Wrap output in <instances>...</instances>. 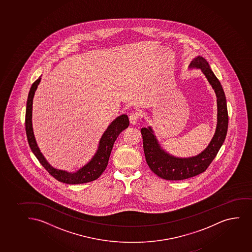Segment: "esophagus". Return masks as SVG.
<instances>
[{"label":"esophagus","mask_w":252,"mask_h":252,"mask_svg":"<svg viewBox=\"0 0 252 252\" xmlns=\"http://www.w3.org/2000/svg\"><path fill=\"white\" fill-rule=\"evenodd\" d=\"M129 122L132 125H135L138 122V114L136 113H131L129 116Z\"/></svg>","instance_id":"1"}]
</instances>
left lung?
Instances as JSON below:
<instances>
[{"instance_id": "obj_1", "label": "left lung", "mask_w": 252, "mask_h": 252, "mask_svg": "<svg viewBox=\"0 0 252 252\" xmlns=\"http://www.w3.org/2000/svg\"><path fill=\"white\" fill-rule=\"evenodd\" d=\"M200 69L208 79L217 96V127L214 137L204 151L195 157L180 158L168 153L159 145L151 126L142 127L145 159L151 171L162 179L179 181L203 173L211 164L223 145L228 130V110L225 94L208 61L202 56L191 61L189 69Z\"/></svg>"}]
</instances>
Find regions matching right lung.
Listing matches in <instances>:
<instances>
[{
  "mask_svg": "<svg viewBox=\"0 0 252 252\" xmlns=\"http://www.w3.org/2000/svg\"><path fill=\"white\" fill-rule=\"evenodd\" d=\"M41 76L38 80L32 83V87L29 91L28 101H27L26 117H25V127H26L27 138L29 141V146L32 150V153L37 157L41 165L46 169L51 176L55 177L61 183L67 184H81L93 182L97 179L107 167L110 154L113 150L114 142L122 131L126 129L129 125V120L126 114L117 117L110 125H108L107 129L101 135L99 141L98 148L95 151L93 158L87 162L86 165L80 168L78 171L75 172H69L63 170H59L53 167L52 165L47 161L43 154L37 145L32 129V99L34 96L35 92L40 83Z\"/></svg>",
  "mask_w": 252,
  "mask_h": 252,
  "instance_id": "1",
  "label": "right lung"
}]
</instances>
